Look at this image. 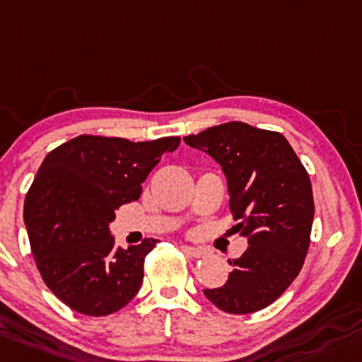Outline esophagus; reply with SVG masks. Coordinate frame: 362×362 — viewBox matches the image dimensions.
<instances>
[{
  "instance_id": "esophagus-1",
  "label": "esophagus",
  "mask_w": 362,
  "mask_h": 362,
  "mask_svg": "<svg viewBox=\"0 0 362 362\" xmlns=\"http://www.w3.org/2000/svg\"><path fill=\"white\" fill-rule=\"evenodd\" d=\"M182 251L191 258H203L206 255V251L203 248H194V246H182Z\"/></svg>"
}]
</instances>
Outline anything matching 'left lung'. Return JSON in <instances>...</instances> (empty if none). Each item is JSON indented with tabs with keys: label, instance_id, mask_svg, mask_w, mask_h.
Masks as SVG:
<instances>
[{
	"label": "left lung",
	"instance_id": "obj_1",
	"mask_svg": "<svg viewBox=\"0 0 362 362\" xmlns=\"http://www.w3.org/2000/svg\"><path fill=\"white\" fill-rule=\"evenodd\" d=\"M210 154L226 173L235 230L248 250L229 260L223 286L204 295L227 314H251L276 302L295 281L310 246L314 196L305 166L279 132L241 121L184 136Z\"/></svg>",
	"mask_w": 362,
	"mask_h": 362
}]
</instances>
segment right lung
<instances>
[{
	"mask_svg": "<svg viewBox=\"0 0 362 362\" xmlns=\"http://www.w3.org/2000/svg\"><path fill=\"white\" fill-rule=\"evenodd\" d=\"M178 146L180 136L79 135L48 152L25 194L24 220L37 271L69 309L100 317L136 295L159 239L114 248L109 223L123 204L139 201L147 175Z\"/></svg>",
	"mask_w": 362,
	"mask_h": 362,
	"instance_id": "1",
	"label": "right lung"
}]
</instances>
